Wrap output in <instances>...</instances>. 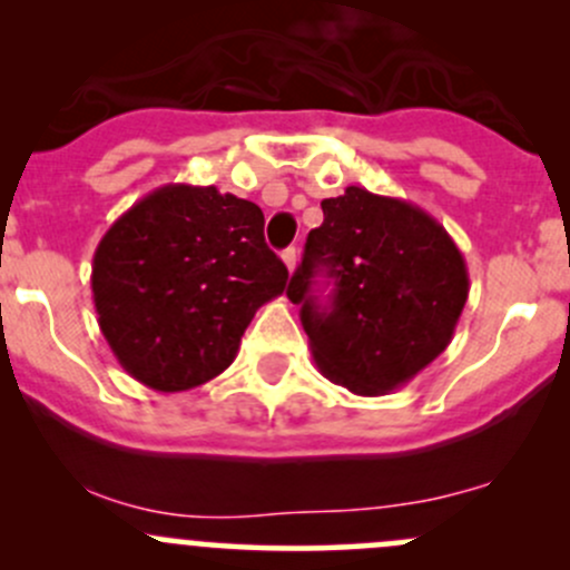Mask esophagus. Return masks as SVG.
Segmentation results:
<instances>
[{
  "mask_svg": "<svg viewBox=\"0 0 570 570\" xmlns=\"http://www.w3.org/2000/svg\"><path fill=\"white\" fill-rule=\"evenodd\" d=\"M281 258H284L286 269H289V273H295V267H297V250H295V248H286L284 253H281Z\"/></svg>",
  "mask_w": 570,
  "mask_h": 570,
  "instance_id": "34e87169",
  "label": "esophagus"
}]
</instances>
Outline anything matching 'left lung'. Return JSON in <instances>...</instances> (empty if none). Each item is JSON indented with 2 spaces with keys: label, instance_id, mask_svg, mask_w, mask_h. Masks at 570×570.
Masks as SVG:
<instances>
[{
  "label": "left lung",
  "instance_id": "left-lung-1",
  "mask_svg": "<svg viewBox=\"0 0 570 570\" xmlns=\"http://www.w3.org/2000/svg\"><path fill=\"white\" fill-rule=\"evenodd\" d=\"M289 281L317 370L358 396L389 394L433 364L452 342L469 297V269L446 228L416 204L364 187L322 200ZM334 278L332 306L311 278Z\"/></svg>",
  "mask_w": 570,
  "mask_h": 570
}]
</instances>
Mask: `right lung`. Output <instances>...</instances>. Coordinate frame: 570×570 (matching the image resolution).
Here are the masks:
<instances>
[{"label": "right lung", "instance_id": "add662e5", "mask_svg": "<svg viewBox=\"0 0 570 570\" xmlns=\"http://www.w3.org/2000/svg\"><path fill=\"white\" fill-rule=\"evenodd\" d=\"M286 278L256 204L212 184H165L107 228L90 286L118 364L174 394L232 366L253 314L284 295Z\"/></svg>", "mask_w": 570, "mask_h": 570}]
</instances>
